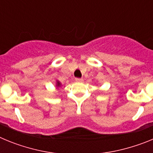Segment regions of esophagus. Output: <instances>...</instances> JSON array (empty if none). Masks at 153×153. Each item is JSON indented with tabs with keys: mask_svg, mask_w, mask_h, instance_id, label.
<instances>
[{
	"mask_svg": "<svg viewBox=\"0 0 153 153\" xmlns=\"http://www.w3.org/2000/svg\"><path fill=\"white\" fill-rule=\"evenodd\" d=\"M75 80L76 81V82H83V79H82V78H76Z\"/></svg>",
	"mask_w": 153,
	"mask_h": 153,
	"instance_id": "34e87169",
	"label": "esophagus"
}]
</instances>
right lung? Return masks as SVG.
<instances>
[{"instance_id":"right-lung-1","label":"right lung","mask_w":153,"mask_h":153,"mask_svg":"<svg viewBox=\"0 0 153 153\" xmlns=\"http://www.w3.org/2000/svg\"><path fill=\"white\" fill-rule=\"evenodd\" d=\"M57 85H58V86L60 85V83H59V82H57Z\"/></svg>"}]
</instances>
